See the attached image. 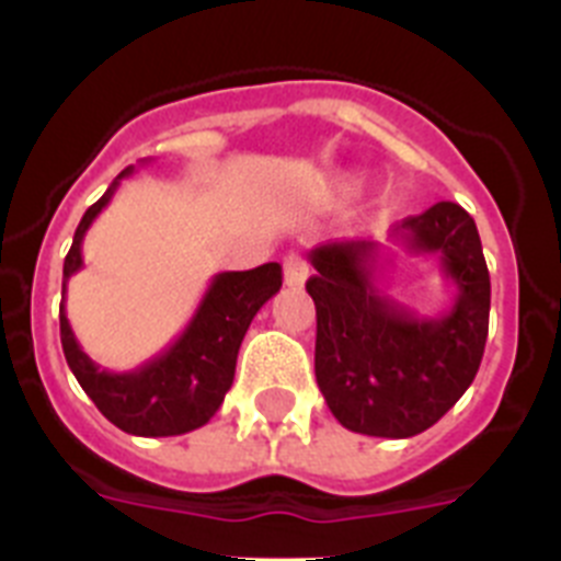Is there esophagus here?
<instances>
[{
	"instance_id": "esophagus-1",
	"label": "esophagus",
	"mask_w": 561,
	"mask_h": 561,
	"mask_svg": "<svg viewBox=\"0 0 561 561\" xmlns=\"http://www.w3.org/2000/svg\"><path fill=\"white\" fill-rule=\"evenodd\" d=\"M284 280L286 286H295V289H300V286L309 280V264H306L304 255L289 252V255L284 257Z\"/></svg>"
}]
</instances>
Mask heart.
I'll return each instance as SVG.
<instances>
[{
    "label": "heart",
    "mask_w": 561,
    "mask_h": 561,
    "mask_svg": "<svg viewBox=\"0 0 561 561\" xmlns=\"http://www.w3.org/2000/svg\"><path fill=\"white\" fill-rule=\"evenodd\" d=\"M362 185H365L362 173H351V176H345V180H342V191H348V193H356Z\"/></svg>",
    "instance_id": "b5f03b06"
}]
</instances>
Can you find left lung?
Returning a JSON list of instances; mask_svg holds the SVG:
<instances>
[{"label": "left lung", "instance_id": "1", "mask_svg": "<svg viewBox=\"0 0 561 561\" xmlns=\"http://www.w3.org/2000/svg\"><path fill=\"white\" fill-rule=\"evenodd\" d=\"M390 241L435 255L455 300L435 317L415 314L379 289L376 241H331L309 252L317 306L314 376L325 404L351 433L410 438L430 430L472 385L489 334L492 284L474 219L438 202L399 221ZM390 264V257H388Z\"/></svg>", "mask_w": 561, "mask_h": 561}]
</instances>
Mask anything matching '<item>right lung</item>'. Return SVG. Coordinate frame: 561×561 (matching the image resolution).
<instances>
[{
	"mask_svg": "<svg viewBox=\"0 0 561 561\" xmlns=\"http://www.w3.org/2000/svg\"><path fill=\"white\" fill-rule=\"evenodd\" d=\"M131 171L134 168H126L101 199L83 213L72 247L64 257L61 345L83 393L95 401V408L114 427L146 438H162L199 430L216 415L236 376L241 340L261 306L277 295L284 284V270L280 264H264L247 272H219L207 286L199 309L193 311L191 323L165 351L123 374L95 365L72 334L64 300L69 277L83 266V236L112 202L123 176Z\"/></svg>",
	"mask_w": 561,
	"mask_h": 561,
	"instance_id": "right-lung-1",
	"label": "right lung"
}]
</instances>
